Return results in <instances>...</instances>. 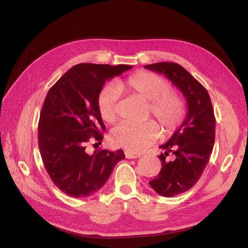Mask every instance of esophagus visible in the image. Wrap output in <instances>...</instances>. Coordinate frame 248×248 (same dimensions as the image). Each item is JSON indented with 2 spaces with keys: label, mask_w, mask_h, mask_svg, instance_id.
Segmentation results:
<instances>
[{
  "label": "esophagus",
  "mask_w": 248,
  "mask_h": 248,
  "mask_svg": "<svg viewBox=\"0 0 248 248\" xmlns=\"http://www.w3.org/2000/svg\"><path fill=\"white\" fill-rule=\"evenodd\" d=\"M140 156V154H134V153H131V152H128V151H125V157H126V158H128V159H136Z\"/></svg>",
  "instance_id": "34e87169"
}]
</instances>
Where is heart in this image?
<instances>
[{"label": "heart", "instance_id": "heart-1", "mask_svg": "<svg viewBox=\"0 0 248 248\" xmlns=\"http://www.w3.org/2000/svg\"><path fill=\"white\" fill-rule=\"evenodd\" d=\"M120 91L140 96L149 101L148 111L159 122L163 132L172 134L186 117L187 107L182 94L170 89L169 80L150 71H137L117 84ZM118 89L107 85L97 96V107L104 122H116L119 114ZM160 136L159 126L155 121L140 125L122 123L109 133V141L114 147L123 148L131 153H140L151 146Z\"/></svg>", "mask_w": 248, "mask_h": 248}]
</instances>
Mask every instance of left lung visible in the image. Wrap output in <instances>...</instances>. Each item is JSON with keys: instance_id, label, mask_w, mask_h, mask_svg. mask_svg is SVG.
<instances>
[{"instance_id": "8db88e82", "label": "left lung", "mask_w": 248, "mask_h": 248, "mask_svg": "<svg viewBox=\"0 0 248 248\" xmlns=\"http://www.w3.org/2000/svg\"><path fill=\"white\" fill-rule=\"evenodd\" d=\"M163 73L184 95L187 116L171 138L160 146L161 170L149 184L162 197H174L190 189L201 178L211 156L215 140V116L205 87L181 65L160 62L145 66ZM170 153L174 159L169 161Z\"/></svg>"}]
</instances>
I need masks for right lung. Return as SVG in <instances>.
I'll use <instances>...</instances> for the list:
<instances>
[{"mask_svg":"<svg viewBox=\"0 0 248 248\" xmlns=\"http://www.w3.org/2000/svg\"><path fill=\"white\" fill-rule=\"evenodd\" d=\"M130 68L129 65L78 64L49 89L44 99L38 124L41 158L51 181L67 196H92L125 158L122 150H96L89 154L86 147L91 139L98 142L103 140L106 126L97 96L106 80Z\"/></svg>","mask_w":248,"mask_h":248,"instance_id":"add662e5","label":"right lung"}]
</instances>
